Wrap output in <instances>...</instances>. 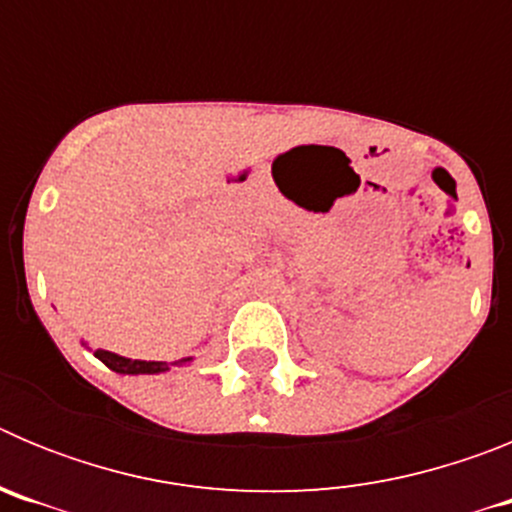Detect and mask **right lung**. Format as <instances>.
Returning <instances> with one entry per match:
<instances>
[{
    "instance_id": "1",
    "label": "right lung",
    "mask_w": 512,
    "mask_h": 512,
    "mask_svg": "<svg viewBox=\"0 0 512 512\" xmlns=\"http://www.w3.org/2000/svg\"><path fill=\"white\" fill-rule=\"evenodd\" d=\"M84 346H87V343H84ZM94 356H97L104 366H110L112 372L117 374H161V372H169L171 366H182L192 361V356L171 361V364L169 361H140V359H128V356L112 354V351H104V348H97Z\"/></svg>"
}]
</instances>
